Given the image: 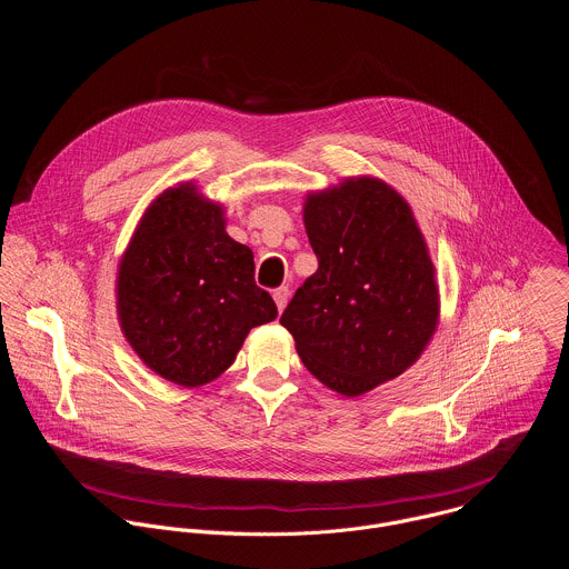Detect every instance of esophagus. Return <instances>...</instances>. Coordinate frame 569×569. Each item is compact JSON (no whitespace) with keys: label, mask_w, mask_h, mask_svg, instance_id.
I'll list each match as a JSON object with an SVG mask.
<instances>
[{"label":"esophagus","mask_w":569,"mask_h":569,"mask_svg":"<svg viewBox=\"0 0 569 569\" xmlns=\"http://www.w3.org/2000/svg\"><path fill=\"white\" fill-rule=\"evenodd\" d=\"M274 301H277V308H279V312L286 308V303H288V299H290V290L286 288V286H281V288H277L274 290Z\"/></svg>","instance_id":"obj_1"}]
</instances>
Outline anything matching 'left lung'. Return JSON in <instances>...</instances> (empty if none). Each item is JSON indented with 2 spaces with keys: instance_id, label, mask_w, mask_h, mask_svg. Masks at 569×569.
Wrapping results in <instances>:
<instances>
[{
  "instance_id": "left-lung-1",
  "label": "left lung",
  "mask_w": 569,
  "mask_h": 569,
  "mask_svg": "<svg viewBox=\"0 0 569 569\" xmlns=\"http://www.w3.org/2000/svg\"><path fill=\"white\" fill-rule=\"evenodd\" d=\"M317 272L281 315L306 369L342 396L400 376L428 347L439 288L410 204L376 178L308 193Z\"/></svg>"
}]
</instances>
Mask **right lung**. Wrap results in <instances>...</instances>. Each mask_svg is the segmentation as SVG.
Instances as JSON below:
<instances>
[{"label": "right lung", "instance_id": "add662e5", "mask_svg": "<svg viewBox=\"0 0 569 569\" xmlns=\"http://www.w3.org/2000/svg\"><path fill=\"white\" fill-rule=\"evenodd\" d=\"M117 312L148 369L200 387L231 367L277 306L254 283L252 250L224 231V209L182 182L141 216L119 263Z\"/></svg>", "mask_w": 569, "mask_h": 569}]
</instances>
